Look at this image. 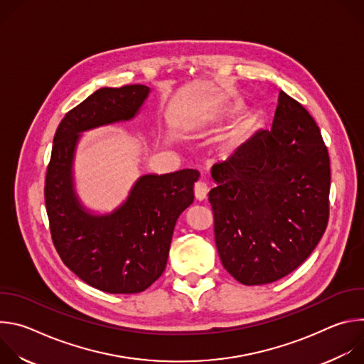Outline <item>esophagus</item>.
Masks as SVG:
<instances>
[{
    "mask_svg": "<svg viewBox=\"0 0 364 364\" xmlns=\"http://www.w3.org/2000/svg\"><path fill=\"white\" fill-rule=\"evenodd\" d=\"M207 193H209V188H207L204 181H197L194 184V196L197 200H204L207 197Z\"/></svg>",
    "mask_w": 364,
    "mask_h": 364,
    "instance_id": "obj_1",
    "label": "esophagus"
}]
</instances>
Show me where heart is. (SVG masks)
<instances>
[{
	"label": "heart",
	"mask_w": 364,
	"mask_h": 364,
	"mask_svg": "<svg viewBox=\"0 0 364 364\" xmlns=\"http://www.w3.org/2000/svg\"><path fill=\"white\" fill-rule=\"evenodd\" d=\"M215 117H218V112H216V109H212L209 114L203 115V118H201V122H204V121H207V119H210V118H215Z\"/></svg>",
	"instance_id": "obj_1"
}]
</instances>
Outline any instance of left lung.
I'll list each match as a JSON object with an SVG mask.
<instances>
[{
	"label": "left lung",
	"instance_id": "obj_1",
	"mask_svg": "<svg viewBox=\"0 0 364 364\" xmlns=\"http://www.w3.org/2000/svg\"><path fill=\"white\" fill-rule=\"evenodd\" d=\"M209 201L225 269L265 285L296 269L318 245L330 215V157L314 118L284 90L271 131H256L212 168Z\"/></svg>",
	"mask_w": 364,
	"mask_h": 364
}]
</instances>
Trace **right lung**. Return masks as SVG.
<instances>
[{
    "mask_svg": "<svg viewBox=\"0 0 364 364\" xmlns=\"http://www.w3.org/2000/svg\"><path fill=\"white\" fill-rule=\"evenodd\" d=\"M148 92L144 85H127L87 96L60 121L46 173V210L59 256L83 282L109 294L145 291L163 275L176 222L193 203L198 177L190 168L144 176L107 216L89 215L79 204L72 184L77 134L134 118Z\"/></svg>",
    "mask_w": 364,
    "mask_h": 364,
    "instance_id": "obj_1",
    "label": "right lung"
}]
</instances>
